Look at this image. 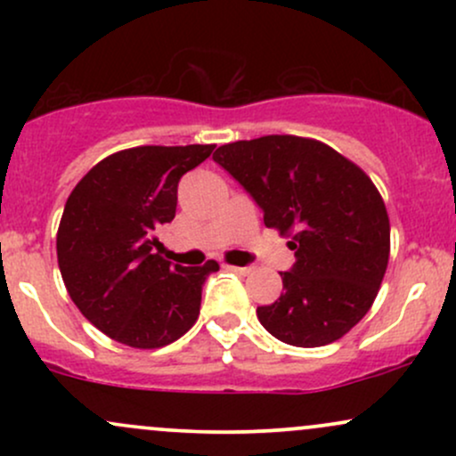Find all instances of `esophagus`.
Listing matches in <instances>:
<instances>
[{"label": "esophagus", "instance_id": "1", "mask_svg": "<svg viewBox=\"0 0 456 456\" xmlns=\"http://www.w3.org/2000/svg\"><path fill=\"white\" fill-rule=\"evenodd\" d=\"M223 270L235 272V274H240V276L250 274V268H248V265H244V268H240V265H229V264H223Z\"/></svg>", "mask_w": 456, "mask_h": 456}]
</instances>
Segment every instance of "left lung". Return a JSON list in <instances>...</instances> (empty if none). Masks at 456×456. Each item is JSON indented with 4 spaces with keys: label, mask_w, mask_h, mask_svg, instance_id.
Segmentation results:
<instances>
[{
    "label": "left lung",
    "mask_w": 456,
    "mask_h": 456,
    "mask_svg": "<svg viewBox=\"0 0 456 456\" xmlns=\"http://www.w3.org/2000/svg\"><path fill=\"white\" fill-rule=\"evenodd\" d=\"M264 212L265 227L291 235L296 264L257 319L296 347L341 338L369 313L386 274L390 221L369 175L338 151L291 134L235 141L214 151Z\"/></svg>",
    "instance_id": "obj_1"
}]
</instances>
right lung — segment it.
Here are the masks:
<instances>
[{"label":"right lung","mask_w":456,"mask_h":456,"mask_svg":"<svg viewBox=\"0 0 456 456\" xmlns=\"http://www.w3.org/2000/svg\"><path fill=\"white\" fill-rule=\"evenodd\" d=\"M214 145H141L107 156L68 197L57 229V264L72 302L113 341L156 349L192 328L203 282L216 261L184 268L154 246L171 223L177 184Z\"/></svg>","instance_id":"add662e5"}]
</instances>
